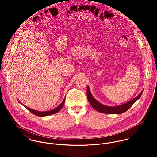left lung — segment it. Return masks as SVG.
<instances>
[{
  "label": "left lung",
  "instance_id": "1",
  "mask_svg": "<svg viewBox=\"0 0 157 157\" xmlns=\"http://www.w3.org/2000/svg\"><path fill=\"white\" fill-rule=\"evenodd\" d=\"M143 90H142L140 94L136 97L135 98L131 100V101L116 106H105L104 105L101 104L98 101H97L92 96V95L90 93V88L88 86L87 88V97L88 100L90 102V105L93 107L94 109H95L96 111L98 112L104 113H111V114H120L123 112L127 111L134 103L136 101H137L141 97Z\"/></svg>",
  "mask_w": 157,
  "mask_h": 157
}]
</instances>
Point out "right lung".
<instances>
[{
	"label": "right lung",
	"mask_w": 157,
	"mask_h": 157,
	"mask_svg": "<svg viewBox=\"0 0 157 157\" xmlns=\"http://www.w3.org/2000/svg\"><path fill=\"white\" fill-rule=\"evenodd\" d=\"M65 98H64L63 101L61 103V104L59 106H57V108H54V109H52V110H50V111H44V112H40V111H37L32 109H31L29 108H28L26 106L23 105L21 103V104H22L25 108H26L28 111H29L30 112L33 113V114H34L36 115H37V116H39V117H45V116H48V115H51L54 114V113L59 112L62 108V107H63V105L65 103Z\"/></svg>",
	"instance_id": "1"
}]
</instances>
